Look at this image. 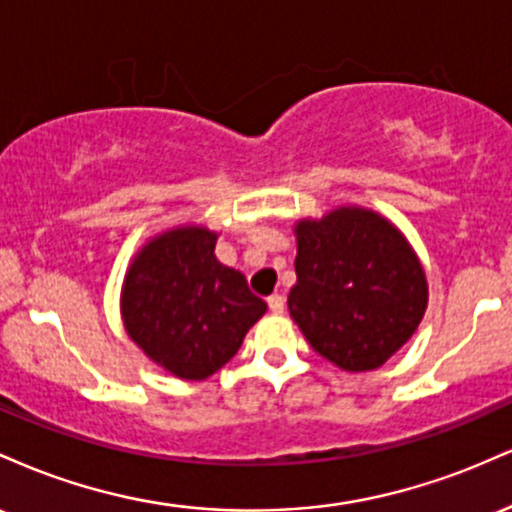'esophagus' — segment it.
<instances>
[{
  "instance_id": "34e87169",
  "label": "esophagus",
  "mask_w": 512,
  "mask_h": 512,
  "mask_svg": "<svg viewBox=\"0 0 512 512\" xmlns=\"http://www.w3.org/2000/svg\"><path fill=\"white\" fill-rule=\"evenodd\" d=\"M267 305H269V310H272L274 315H281V313H284V308H286V298L281 296V293H272V296L267 298Z\"/></svg>"
}]
</instances>
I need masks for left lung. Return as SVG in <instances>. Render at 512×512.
<instances>
[{"label": "left lung", "instance_id": "left-lung-1", "mask_svg": "<svg viewBox=\"0 0 512 512\" xmlns=\"http://www.w3.org/2000/svg\"><path fill=\"white\" fill-rule=\"evenodd\" d=\"M296 236V325L334 366L380 368L426 310V276L409 243L383 216L354 207L301 221Z\"/></svg>", "mask_w": 512, "mask_h": 512}]
</instances>
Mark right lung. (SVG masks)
I'll return each mask as SVG.
<instances>
[{"label":"right lung","instance_id":"add662e5","mask_svg":"<svg viewBox=\"0 0 512 512\" xmlns=\"http://www.w3.org/2000/svg\"><path fill=\"white\" fill-rule=\"evenodd\" d=\"M216 236L178 228L151 240L122 291L127 334L151 361L185 380H204L231 361L267 310L245 276L214 257Z\"/></svg>","mask_w":512,"mask_h":512}]
</instances>
